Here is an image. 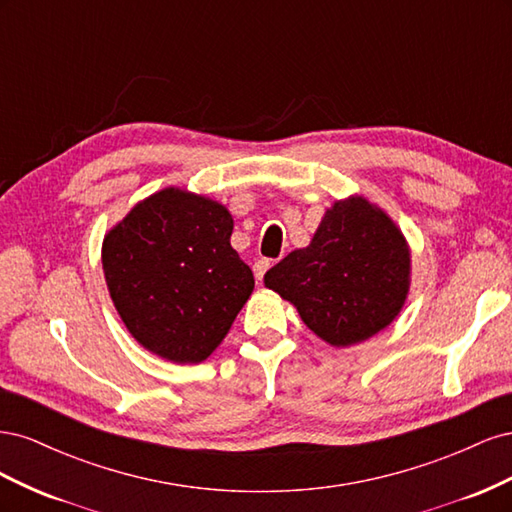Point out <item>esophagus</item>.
<instances>
[{"mask_svg":"<svg viewBox=\"0 0 512 512\" xmlns=\"http://www.w3.org/2000/svg\"><path fill=\"white\" fill-rule=\"evenodd\" d=\"M269 267H271L269 258H258V260L254 262V275H256L258 282L262 280V277H265V273L269 271Z\"/></svg>","mask_w":512,"mask_h":512,"instance_id":"esophagus-1","label":"esophagus"}]
</instances>
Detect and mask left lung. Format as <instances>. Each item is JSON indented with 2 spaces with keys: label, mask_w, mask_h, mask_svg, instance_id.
Instances as JSON below:
<instances>
[{
  "label": "left lung",
  "mask_w": 512,
  "mask_h": 512,
  "mask_svg": "<svg viewBox=\"0 0 512 512\" xmlns=\"http://www.w3.org/2000/svg\"><path fill=\"white\" fill-rule=\"evenodd\" d=\"M230 235L224 205L179 188L145 198L108 230L106 286L138 344L175 363L205 361L222 344L254 290Z\"/></svg>",
  "instance_id": "left-lung-1"
}]
</instances>
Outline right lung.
<instances>
[{
    "label": "right lung",
    "instance_id": "1",
    "mask_svg": "<svg viewBox=\"0 0 512 512\" xmlns=\"http://www.w3.org/2000/svg\"><path fill=\"white\" fill-rule=\"evenodd\" d=\"M331 346L374 337L397 318L410 288V250L393 220L363 196L327 209L316 235L265 275Z\"/></svg>",
    "mask_w": 512,
    "mask_h": 512
}]
</instances>
